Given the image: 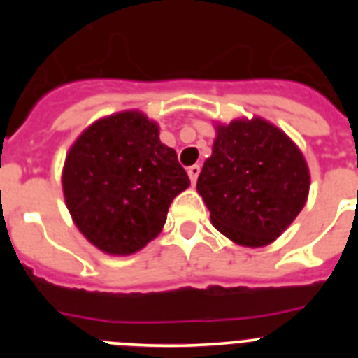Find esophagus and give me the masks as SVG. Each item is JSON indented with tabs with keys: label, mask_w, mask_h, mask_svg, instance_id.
I'll list each match as a JSON object with an SVG mask.
<instances>
[{
	"label": "esophagus",
	"mask_w": 358,
	"mask_h": 358,
	"mask_svg": "<svg viewBox=\"0 0 358 358\" xmlns=\"http://www.w3.org/2000/svg\"><path fill=\"white\" fill-rule=\"evenodd\" d=\"M199 173H201V164H192V166L188 169V176H189V181H192V185H195V182H197Z\"/></svg>",
	"instance_id": "1"
}]
</instances>
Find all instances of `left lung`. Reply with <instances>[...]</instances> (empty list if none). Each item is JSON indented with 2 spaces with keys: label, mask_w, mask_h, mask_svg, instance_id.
I'll list each match as a JSON object with an SVG mask.
<instances>
[{
  "label": "left lung",
  "mask_w": 358,
  "mask_h": 358,
  "mask_svg": "<svg viewBox=\"0 0 358 358\" xmlns=\"http://www.w3.org/2000/svg\"><path fill=\"white\" fill-rule=\"evenodd\" d=\"M308 186L299 148L262 118L218 127L213 154L197 179L213 226L248 248L267 245L292 224Z\"/></svg>",
  "instance_id": "obj_1"
}]
</instances>
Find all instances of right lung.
I'll return each instance as SVG.
<instances>
[{"instance_id": "1", "label": "right lung", "mask_w": 358, "mask_h": 358, "mask_svg": "<svg viewBox=\"0 0 358 358\" xmlns=\"http://www.w3.org/2000/svg\"><path fill=\"white\" fill-rule=\"evenodd\" d=\"M189 186L173 148L141 113L93 123L66 157L62 188L82 235L109 255H132L159 235L173 197Z\"/></svg>"}]
</instances>
